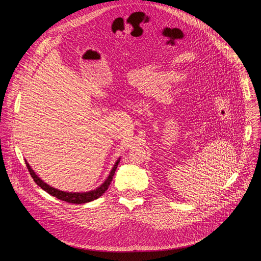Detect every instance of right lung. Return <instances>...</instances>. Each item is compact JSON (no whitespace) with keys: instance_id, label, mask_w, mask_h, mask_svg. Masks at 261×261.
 <instances>
[{"instance_id":"right-lung-1","label":"right lung","mask_w":261,"mask_h":261,"mask_svg":"<svg viewBox=\"0 0 261 261\" xmlns=\"http://www.w3.org/2000/svg\"><path fill=\"white\" fill-rule=\"evenodd\" d=\"M120 160H121V158H119L117 160V162L115 163L114 167L111 168V170H110L108 176L106 177V179L99 186L98 188H96L94 190H91V191H88V192H66V191H62V190L56 189V188L51 187V186H49L48 184H46L45 181H43L38 175L36 174V172L32 169V167L30 166L28 161L24 159L25 165L28 167V170L30 171L31 176L33 177L34 181L37 185H38L39 187H41L42 190H44L45 192H47L51 196L57 197L58 199H61L63 201L70 202V203H75V204L87 203V202L93 201V200L99 198L101 195H103V193L108 189L111 180H113V176H114V174L116 172V169H117V167H118V165L120 163Z\"/></svg>"}]
</instances>
